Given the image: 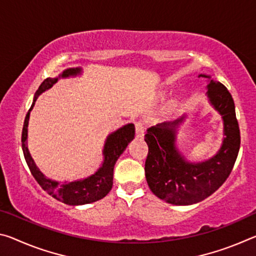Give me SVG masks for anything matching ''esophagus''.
I'll use <instances>...</instances> for the list:
<instances>
[{
    "instance_id": "esophagus-1",
    "label": "esophagus",
    "mask_w": 256,
    "mask_h": 256,
    "mask_svg": "<svg viewBox=\"0 0 256 256\" xmlns=\"http://www.w3.org/2000/svg\"><path fill=\"white\" fill-rule=\"evenodd\" d=\"M144 134V124L141 120L136 123V139H142Z\"/></svg>"
}]
</instances>
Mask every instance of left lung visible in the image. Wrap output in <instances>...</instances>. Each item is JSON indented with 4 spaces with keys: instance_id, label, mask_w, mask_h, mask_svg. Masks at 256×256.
I'll list each match as a JSON object with an SVG mask.
<instances>
[{
    "instance_id": "8db88e82",
    "label": "left lung",
    "mask_w": 256,
    "mask_h": 256,
    "mask_svg": "<svg viewBox=\"0 0 256 256\" xmlns=\"http://www.w3.org/2000/svg\"><path fill=\"white\" fill-rule=\"evenodd\" d=\"M198 77L210 80L206 94L222 116L224 138L216 155L200 163H190L181 155L176 139L184 116L149 128L144 134L149 149L144 164L147 184L154 194L173 205H192L216 192L232 171L240 147L234 102L228 88L208 75Z\"/></svg>"
}]
</instances>
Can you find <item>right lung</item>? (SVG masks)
<instances>
[{"label":"right lung","mask_w":256,"mask_h":256,"mask_svg":"<svg viewBox=\"0 0 256 256\" xmlns=\"http://www.w3.org/2000/svg\"><path fill=\"white\" fill-rule=\"evenodd\" d=\"M82 68H68V70H64L62 75L56 78H48L44 80L43 83L40 85L38 90L36 91L33 104L28 110L25 122H24V128L22 133V147L24 152V156H25L26 163L30 168V173L33 174L35 180L38 184L46 190V192L54 197L56 200L64 202L67 205H84L90 204V202H96L104 198L106 194L110 192L112 186V176H114V166L116 164V160L118 157L123 154V152L126 149L130 141L133 140L134 138V125L133 124H126L123 128L117 130V131L112 132L109 134L106 142L104 146V163L101 168L91 176H88L86 179L77 180L72 182H60L48 179L44 176V174L40 171L38 166H36L35 162L32 158L30 150L27 147V128H28V120H30V114L33 109L35 101L40 93L46 91L50 88L52 85L58 82V78L60 77L70 76H77L80 74Z\"/></svg>","instance_id":"obj_1"}]
</instances>
